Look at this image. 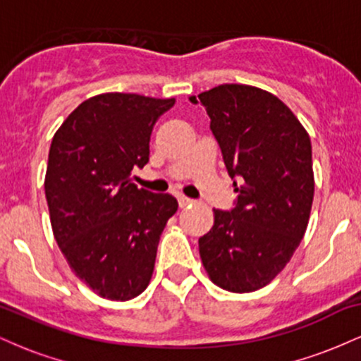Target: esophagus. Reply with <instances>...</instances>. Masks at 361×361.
<instances>
[{
  "label": "esophagus",
  "instance_id": "1",
  "mask_svg": "<svg viewBox=\"0 0 361 361\" xmlns=\"http://www.w3.org/2000/svg\"><path fill=\"white\" fill-rule=\"evenodd\" d=\"M192 204H193L192 198L183 197V195H180V197H178V205H180L181 209H185V207H188V205H192Z\"/></svg>",
  "mask_w": 361,
  "mask_h": 361
}]
</instances>
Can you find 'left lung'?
I'll use <instances>...</instances> for the list:
<instances>
[{"mask_svg":"<svg viewBox=\"0 0 361 361\" xmlns=\"http://www.w3.org/2000/svg\"><path fill=\"white\" fill-rule=\"evenodd\" d=\"M190 102L205 106L238 192L234 209H214L212 229L198 239L202 263L217 287L255 292L283 270L307 229L310 137L283 102L256 86L221 85Z\"/></svg>","mask_w":361,"mask_h":361,"instance_id":"1","label":"left lung"}]
</instances>
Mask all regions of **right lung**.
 <instances>
[{
    "mask_svg": "<svg viewBox=\"0 0 361 361\" xmlns=\"http://www.w3.org/2000/svg\"><path fill=\"white\" fill-rule=\"evenodd\" d=\"M173 105L175 98L97 94L54 134L44 183L54 238L74 275L103 299L146 290L178 210L173 195L130 183L132 169L147 164L156 120Z\"/></svg>",
    "mask_w": 361,
    "mask_h": 361,
    "instance_id": "obj_1",
    "label": "right lung"
}]
</instances>
